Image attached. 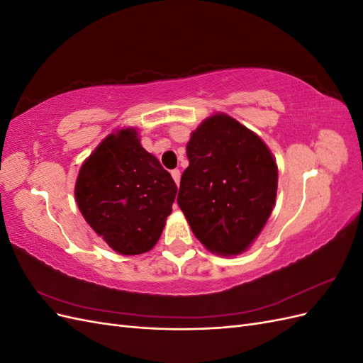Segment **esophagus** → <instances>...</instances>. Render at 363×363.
Instances as JSON below:
<instances>
[{"instance_id": "obj_1", "label": "esophagus", "mask_w": 363, "mask_h": 363, "mask_svg": "<svg viewBox=\"0 0 363 363\" xmlns=\"http://www.w3.org/2000/svg\"><path fill=\"white\" fill-rule=\"evenodd\" d=\"M171 175H172V179H174V182H175V184H180V169H172L171 171Z\"/></svg>"}]
</instances>
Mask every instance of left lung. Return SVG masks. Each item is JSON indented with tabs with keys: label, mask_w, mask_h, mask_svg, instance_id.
<instances>
[{
	"label": "left lung",
	"mask_w": 363,
	"mask_h": 363,
	"mask_svg": "<svg viewBox=\"0 0 363 363\" xmlns=\"http://www.w3.org/2000/svg\"><path fill=\"white\" fill-rule=\"evenodd\" d=\"M186 155L177 203L194 235L219 256L240 255L276 203V159L256 133L224 113L192 131Z\"/></svg>",
	"instance_id": "left-lung-1"
}]
</instances>
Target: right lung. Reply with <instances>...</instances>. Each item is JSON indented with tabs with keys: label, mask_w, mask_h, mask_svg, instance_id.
Wrapping results in <instances>:
<instances>
[{
	"label": "right lung",
	"mask_w": 363,
	"mask_h": 363,
	"mask_svg": "<svg viewBox=\"0 0 363 363\" xmlns=\"http://www.w3.org/2000/svg\"><path fill=\"white\" fill-rule=\"evenodd\" d=\"M177 194L171 174L140 145L135 128L108 135L82 164L75 200L94 232L119 255L157 244Z\"/></svg>",
	"instance_id": "right-lung-1"
}]
</instances>
